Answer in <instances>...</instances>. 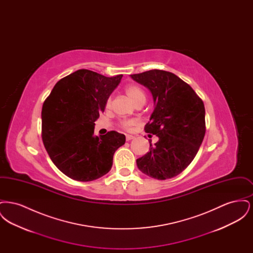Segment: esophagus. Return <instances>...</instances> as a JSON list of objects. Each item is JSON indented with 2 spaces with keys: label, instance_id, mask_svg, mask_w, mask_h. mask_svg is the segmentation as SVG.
Segmentation results:
<instances>
[{
  "label": "esophagus",
  "instance_id": "obj_1",
  "mask_svg": "<svg viewBox=\"0 0 253 253\" xmlns=\"http://www.w3.org/2000/svg\"><path fill=\"white\" fill-rule=\"evenodd\" d=\"M133 138H134V136L132 135V134H126V140L127 141H130V140H132Z\"/></svg>",
  "mask_w": 253,
  "mask_h": 253
}]
</instances>
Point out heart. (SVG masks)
<instances>
[{
  "mask_svg": "<svg viewBox=\"0 0 253 253\" xmlns=\"http://www.w3.org/2000/svg\"><path fill=\"white\" fill-rule=\"evenodd\" d=\"M125 93L130 98V100L135 105L138 103H141V102L144 103L145 100H146V94H145L144 90L138 85L132 84L127 86L125 89ZM111 103H112V99H111V97H109L105 103V108L110 109ZM136 124H137V121L133 120V119L123 120L121 121V126L125 130H131L132 127Z\"/></svg>",
  "mask_w": 253,
  "mask_h": 253,
  "instance_id": "1",
  "label": "heart"
}]
</instances>
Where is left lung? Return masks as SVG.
I'll return each instance as SVG.
<instances>
[{"label":"left lung","mask_w":253,"mask_h":253,"mask_svg":"<svg viewBox=\"0 0 253 253\" xmlns=\"http://www.w3.org/2000/svg\"><path fill=\"white\" fill-rule=\"evenodd\" d=\"M131 78L152 93L155 110L144 130L158 137L155 145L150 141L149 152L136 159V165L150 177L172 178L191 164L202 144L204 103L190 85L172 73L154 69Z\"/></svg>","instance_id":"8db88e82"}]
</instances>
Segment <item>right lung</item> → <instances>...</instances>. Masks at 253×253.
Masks as SVG:
<instances>
[{"mask_svg": "<svg viewBox=\"0 0 253 253\" xmlns=\"http://www.w3.org/2000/svg\"><path fill=\"white\" fill-rule=\"evenodd\" d=\"M122 75L105 77L80 69L60 80L42 109V137L56 167L74 180H96L112 168L125 135L94 134L95 121Z\"/></svg>", "mask_w": 253, "mask_h": 253, "instance_id": "obj_1", "label": "right lung"}]
</instances>
